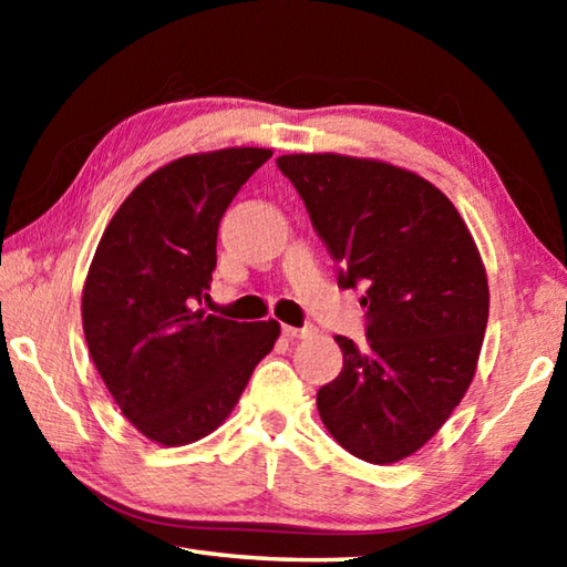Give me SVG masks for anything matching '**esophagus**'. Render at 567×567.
<instances>
[{
	"mask_svg": "<svg viewBox=\"0 0 567 567\" xmlns=\"http://www.w3.org/2000/svg\"><path fill=\"white\" fill-rule=\"evenodd\" d=\"M282 334L287 340H302V338H312L315 328L307 324V328H292V324H282Z\"/></svg>",
	"mask_w": 567,
	"mask_h": 567,
	"instance_id": "obj_1",
	"label": "esophagus"
}]
</instances>
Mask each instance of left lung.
<instances>
[{"mask_svg": "<svg viewBox=\"0 0 567 567\" xmlns=\"http://www.w3.org/2000/svg\"><path fill=\"white\" fill-rule=\"evenodd\" d=\"M312 227L364 290L368 344L334 334L342 372L318 392L330 435L364 463L405 460L427 443L475 378L491 290L455 205L410 169L348 155H282Z\"/></svg>", "mask_w": 567, "mask_h": 567, "instance_id": "obj_1", "label": "left lung"}]
</instances>
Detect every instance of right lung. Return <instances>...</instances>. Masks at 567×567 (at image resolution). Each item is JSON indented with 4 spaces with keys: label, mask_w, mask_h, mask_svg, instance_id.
Here are the masks:
<instances>
[{
    "label": "right lung",
    "mask_w": 567,
    "mask_h": 567,
    "mask_svg": "<svg viewBox=\"0 0 567 567\" xmlns=\"http://www.w3.org/2000/svg\"><path fill=\"white\" fill-rule=\"evenodd\" d=\"M272 150L179 157L142 179L110 219L82 290L94 368L152 443L189 445L235 410L280 324L235 322L207 300L225 209Z\"/></svg>",
    "instance_id": "right-lung-1"
}]
</instances>
